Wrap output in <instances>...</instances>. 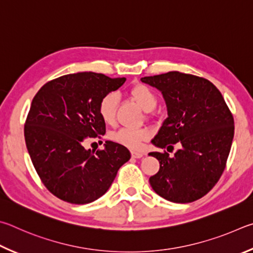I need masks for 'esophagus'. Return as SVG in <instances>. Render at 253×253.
Returning a JSON list of instances; mask_svg holds the SVG:
<instances>
[{"instance_id":"esophagus-1","label":"esophagus","mask_w":253,"mask_h":253,"mask_svg":"<svg viewBox=\"0 0 253 253\" xmlns=\"http://www.w3.org/2000/svg\"><path fill=\"white\" fill-rule=\"evenodd\" d=\"M131 154H132V157L135 158V159H140V158H142L144 156L143 152H139V151H132Z\"/></svg>"}]
</instances>
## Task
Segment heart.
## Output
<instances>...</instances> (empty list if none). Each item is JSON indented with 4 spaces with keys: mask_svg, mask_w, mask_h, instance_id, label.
<instances>
[{
    "mask_svg": "<svg viewBox=\"0 0 253 253\" xmlns=\"http://www.w3.org/2000/svg\"><path fill=\"white\" fill-rule=\"evenodd\" d=\"M131 95L138 102V104L144 111H152L157 105V96L151 88L138 84L132 87ZM118 95L115 93H109L102 97L99 104V114L101 119L105 123L112 124L115 120V111H117ZM150 135V132L145 129H131V127H122L117 133L113 134V140L120 144L126 145L131 149H139L142 141L147 140Z\"/></svg>",
    "mask_w": 253,
    "mask_h": 253,
    "instance_id": "obj_1",
    "label": "heart"
}]
</instances>
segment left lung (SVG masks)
<instances>
[{"label":"left lung","instance_id":"8db88e82","mask_svg":"<svg viewBox=\"0 0 253 253\" xmlns=\"http://www.w3.org/2000/svg\"><path fill=\"white\" fill-rule=\"evenodd\" d=\"M141 82L158 88L166 101L168 118L151 143L167 150L181 145L173 157L150 152L160 170L150 178L154 192L168 201L198 200L218 182L231 149L234 121L220 91L210 81L176 71Z\"/></svg>","mask_w":253,"mask_h":253}]
</instances>
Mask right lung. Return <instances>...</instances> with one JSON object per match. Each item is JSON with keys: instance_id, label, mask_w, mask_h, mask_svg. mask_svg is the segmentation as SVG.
<instances>
[{"instance_id": "add662e5", "label": "right lung", "mask_w": 253, "mask_h": 253, "mask_svg": "<svg viewBox=\"0 0 253 253\" xmlns=\"http://www.w3.org/2000/svg\"><path fill=\"white\" fill-rule=\"evenodd\" d=\"M94 72L66 74L40 88L24 126L31 160L48 191L73 205L103 196L118 170L131 158L124 145L105 141L92 152L84 140L105 133L99 114L102 97L126 82Z\"/></svg>"}]
</instances>
